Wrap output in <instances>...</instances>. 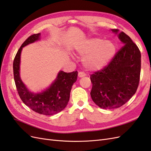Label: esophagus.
<instances>
[{"instance_id":"obj_1","label":"esophagus","mask_w":151,"mask_h":151,"mask_svg":"<svg viewBox=\"0 0 151 151\" xmlns=\"http://www.w3.org/2000/svg\"><path fill=\"white\" fill-rule=\"evenodd\" d=\"M86 75L85 73L84 72H82V71H80L78 73V76L79 77H83Z\"/></svg>"}]
</instances>
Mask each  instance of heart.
<instances>
[{
  "label": "heart",
  "instance_id": "heart-1",
  "mask_svg": "<svg viewBox=\"0 0 151 151\" xmlns=\"http://www.w3.org/2000/svg\"><path fill=\"white\" fill-rule=\"evenodd\" d=\"M76 49L77 53L83 56L84 67L90 71H97L104 68L116 53L114 42L98 38H89L83 41Z\"/></svg>",
  "mask_w": 151,
  "mask_h": 151
}]
</instances>
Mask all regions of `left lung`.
Here are the masks:
<instances>
[{"mask_svg":"<svg viewBox=\"0 0 151 151\" xmlns=\"http://www.w3.org/2000/svg\"><path fill=\"white\" fill-rule=\"evenodd\" d=\"M112 31L117 33L118 29ZM118 37L124 45L107 66L90 75V96L95 104L102 109L122 106L135 93L139 84L140 51L126 33L122 32Z\"/></svg>","mask_w":151,"mask_h":151,"instance_id":"1","label":"left lung"}]
</instances>
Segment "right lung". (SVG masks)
Returning <instances> with one entry per match:
<instances>
[{
	"mask_svg": "<svg viewBox=\"0 0 151 151\" xmlns=\"http://www.w3.org/2000/svg\"><path fill=\"white\" fill-rule=\"evenodd\" d=\"M40 33L33 34L26 40L17 52L13 61V73L17 91L24 104L37 113L53 115L65 108L70 100L73 84L77 80L78 71H61L50 87L40 93L28 91L19 76L20 55L23 47L39 39Z\"/></svg>",
	"mask_w": 151,
	"mask_h": 151,
	"instance_id": "1",
	"label": "right lung"
}]
</instances>
